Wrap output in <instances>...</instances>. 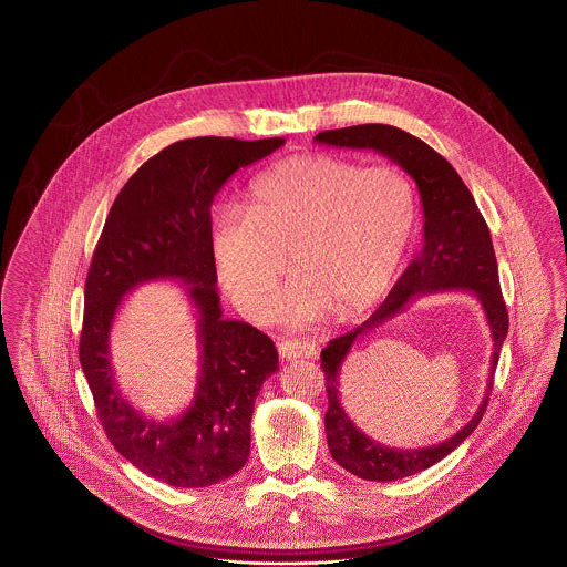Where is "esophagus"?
I'll list each match as a JSON object with an SVG mask.
<instances>
[{
	"label": "esophagus",
	"mask_w": 567,
	"mask_h": 567,
	"mask_svg": "<svg viewBox=\"0 0 567 567\" xmlns=\"http://www.w3.org/2000/svg\"><path fill=\"white\" fill-rule=\"evenodd\" d=\"M318 348L312 341L282 340L278 343V354L285 361H297V359H312L317 357Z\"/></svg>",
	"instance_id": "34e87169"
}]
</instances>
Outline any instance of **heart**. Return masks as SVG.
I'll use <instances>...</instances> for the list:
<instances>
[{"mask_svg":"<svg viewBox=\"0 0 567 567\" xmlns=\"http://www.w3.org/2000/svg\"><path fill=\"white\" fill-rule=\"evenodd\" d=\"M417 189L399 166L306 154L250 185L249 213L227 208L210 227V252L234 303L264 317L285 255L297 276L276 299L293 327L329 310L359 317L384 299L417 229Z\"/></svg>","mask_w":567,"mask_h":567,"instance_id":"b5f03b06","label":"heart"}]
</instances>
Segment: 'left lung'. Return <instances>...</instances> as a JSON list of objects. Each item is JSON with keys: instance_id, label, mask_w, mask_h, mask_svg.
<instances>
[{"instance_id": "left-lung-1", "label": "left lung", "mask_w": 567, "mask_h": 567, "mask_svg": "<svg viewBox=\"0 0 567 567\" xmlns=\"http://www.w3.org/2000/svg\"><path fill=\"white\" fill-rule=\"evenodd\" d=\"M315 141L333 147L373 150L382 154L408 173L422 198L424 247L420 255L409 264L384 303L361 327L329 341L320 352V367L324 371L329 396L324 431L333 460L341 468L364 481H396L422 473L447 457L473 434L487 409L499 350L508 333V312L499 291L496 252L489 227L471 189L460 179L452 164L422 138L388 124H361L318 133ZM445 290L475 293L491 324L495 350L484 401L470 424L443 444L417 451L390 449L361 432L344 413L340 405V364L359 337L404 311L411 300Z\"/></svg>"}]
</instances>
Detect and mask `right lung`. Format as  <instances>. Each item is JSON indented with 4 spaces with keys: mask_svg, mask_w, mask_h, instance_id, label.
Wrapping results in <instances>:
<instances>
[{
    "mask_svg": "<svg viewBox=\"0 0 567 567\" xmlns=\"http://www.w3.org/2000/svg\"><path fill=\"white\" fill-rule=\"evenodd\" d=\"M282 143L280 136H196L164 147L122 187L92 255L80 363L99 420L133 466L173 487L221 483L249 460L255 399L278 369V352L252 324L224 318L210 252V204L238 168ZM156 279L186 287L202 350L195 399L168 421L143 416L121 396L109 354L123 297Z\"/></svg>",
    "mask_w": 567,
    "mask_h": 567,
    "instance_id": "1",
    "label": "right lung"
}]
</instances>
